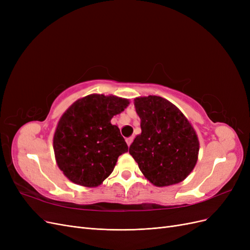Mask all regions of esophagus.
<instances>
[{"label":"esophagus","mask_w":250,"mask_h":250,"mask_svg":"<svg viewBox=\"0 0 250 250\" xmlns=\"http://www.w3.org/2000/svg\"><path fill=\"white\" fill-rule=\"evenodd\" d=\"M132 141H133V138H132V137H130V138H127V139H126L127 145H128V146H130V145H131V143H132Z\"/></svg>","instance_id":"esophagus-1"}]
</instances>
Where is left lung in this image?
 <instances>
[{"mask_svg":"<svg viewBox=\"0 0 250 250\" xmlns=\"http://www.w3.org/2000/svg\"><path fill=\"white\" fill-rule=\"evenodd\" d=\"M142 133L129 153L145 177L156 187L175 185L188 177L198 158L194 128L175 105L157 96L137 98Z\"/></svg>","mask_w":250,"mask_h":250,"instance_id":"1","label":"left lung"}]
</instances>
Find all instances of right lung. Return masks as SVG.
<instances>
[{"instance_id": "right-lung-1", "label": "right lung", "mask_w": 250, "mask_h": 250, "mask_svg": "<svg viewBox=\"0 0 250 250\" xmlns=\"http://www.w3.org/2000/svg\"><path fill=\"white\" fill-rule=\"evenodd\" d=\"M128 104L123 98L94 94L73 103L60 118L53 148L59 169L73 183L101 185L118 157L127 152L124 138L110 120Z\"/></svg>"}]
</instances>
